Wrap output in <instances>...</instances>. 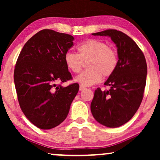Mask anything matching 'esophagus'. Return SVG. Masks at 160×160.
I'll return each mask as SVG.
<instances>
[{"mask_svg": "<svg viewBox=\"0 0 160 160\" xmlns=\"http://www.w3.org/2000/svg\"><path fill=\"white\" fill-rule=\"evenodd\" d=\"M84 89H85V87L82 86V85H80V87H79V90L82 91V90H84Z\"/></svg>", "mask_w": 160, "mask_h": 160, "instance_id": "obj_1", "label": "esophagus"}]
</instances>
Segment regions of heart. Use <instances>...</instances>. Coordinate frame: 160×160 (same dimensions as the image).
<instances>
[{
	"label": "heart",
	"instance_id": "b5f03b06",
	"mask_svg": "<svg viewBox=\"0 0 160 160\" xmlns=\"http://www.w3.org/2000/svg\"><path fill=\"white\" fill-rule=\"evenodd\" d=\"M78 54L68 52L64 57L66 67L74 73L82 71L84 62H88V70L75 78L82 86L89 87L97 84L105 77L112 75L118 65V55L114 49L106 43L96 39H89L78 45Z\"/></svg>",
	"mask_w": 160,
	"mask_h": 160
}]
</instances>
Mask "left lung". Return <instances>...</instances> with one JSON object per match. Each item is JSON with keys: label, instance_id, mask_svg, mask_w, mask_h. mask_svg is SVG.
Masks as SVG:
<instances>
[{"label": "left lung", "instance_id": "obj_1", "mask_svg": "<svg viewBox=\"0 0 160 160\" xmlns=\"http://www.w3.org/2000/svg\"><path fill=\"white\" fill-rule=\"evenodd\" d=\"M92 35L110 37L117 46L119 61L117 69L104 83L110 89L95 91L91 112L102 125L118 128L132 119L141 103L147 76L146 61L136 43L124 32L107 30Z\"/></svg>", "mask_w": 160, "mask_h": 160}]
</instances>
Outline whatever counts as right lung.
<instances>
[{"instance_id":"right-lung-1","label":"right lung","mask_w":160,"mask_h":160,"mask_svg":"<svg viewBox=\"0 0 160 160\" xmlns=\"http://www.w3.org/2000/svg\"><path fill=\"white\" fill-rule=\"evenodd\" d=\"M71 35L42 30L30 38L17 59L14 79L20 108L28 120L42 130L62 123L79 85L62 87L71 79L64 57L73 47Z\"/></svg>"}]
</instances>
